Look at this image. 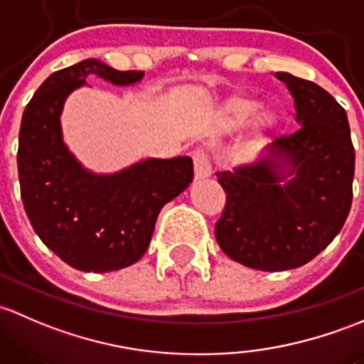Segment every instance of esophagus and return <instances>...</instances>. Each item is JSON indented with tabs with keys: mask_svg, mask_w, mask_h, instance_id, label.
Returning <instances> with one entry per match:
<instances>
[{
	"mask_svg": "<svg viewBox=\"0 0 364 364\" xmlns=\"http://www.w3.org/2000/svg\"><path fill=\"white\" fill-rule=\"evenodd\" d=\"M193 161H194V181H205L212 175V166H210L208 156L205 154L203 151H194L193 154Z\"/></svg>",
	"mask_w": 364,
	"mask_h": 364,
	"instance_id": "1",
	"label": "esophagus"
}]
</instances>
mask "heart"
Segmentation results:
<instances>
[{
  "mask_svg": "<svg viewBox=\"0 0 364 364\" xmlns=\"http://www.w3.org/2000/svg\"><path fill=\"white\" fill-rule=\"evenodd\" d=\"M247 122V131L250 138H261L275 129L279 117L269 105H259L257 98L249 92H235L223 103L220 108V127L231 129L242 122Z\"/></svg>",
  "mask_w": 364,
  "mask_h": 364,
  "instance_id": "b5f03b06",
  "label": "heart"
}]
</instances>
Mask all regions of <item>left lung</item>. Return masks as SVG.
<instances>
[{"instance_id": "left-lung-1", "label": "left lung", "mask_w": 364, "mask_h": 364, "mask_svg": "<svg viewBox=\"0 0 364 364\" xmlns=\"http://www.w3.org/2000/svg\"><path fill=\"white\" fill-rule=\"evenodd\" d=\"M275 77L289 89L301 127L277 138L254 163L217 173L228 198L217 243L233 261L263 272L306 264L340 233L352 203L355 157L336 100L286 71Z\"/></svg>"}]
</instances>
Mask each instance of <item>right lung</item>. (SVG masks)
I'll return each mask as SVG.
<instances>
[{
    "instance_id": "1",
    "label": "right lung",
    "mask_w": 364,
    "mask_h": 364,
    "mask_svg": "<svg viewBox=\"0 0 364 364\" xmlns=\"http://www.w3.org/2000/svg\"><path fill=\"white\" fill-rule=\"evenodd\" d=\"M89 75L134 85L144 71H119L98 59L52 73L22 114L17 168L33 230L65 263L105 273L136 263L147 250L161 208L193 182V159H141L115 173H95L63 140L61 114Z\"/></svg>"
}]
</instances>
